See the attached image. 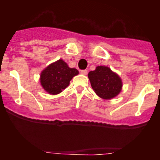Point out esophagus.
Masks as SVG:
<instances>
[{
  "label": "esophagus",
  "instance_id": "34e87169",
  "mask_svg": "<svg viewBox=\"0 0 160 160\" xmlns=\"http://www.w3.org/2000/svg\"><path fill=\"white\" fill-rule=\"evenodd\" d=\"M80 73L83 74V75H86L88 73V70H80Z\"/></svg>",
  "mask_w": 160,
  "mask_h": 160
}]
</instances>
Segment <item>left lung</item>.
Returning <instances> with one entry per match:
<instances>
[{
	"label": "left lung",
	"mask_w": 160,
	"mask_h": 160,
	"mask_svg": "<svg viewBox=\"0 0 160 160\" xmlns=\"http://www.w3.org/2000/svg\"><path fill=\"white\" fill-rule=\"evenodd\" d=\"M95 93L103 99H111L120 93L122 83L120 77L107 67H98L88 73Z\"/></svg>",
	"instance_id": "obj_1"
}]
</instances>
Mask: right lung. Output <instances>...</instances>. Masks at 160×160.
I'll return each mask as SVG.
<instances>
[{
  "label": "right lung",
  "instance_id": "obj_1",
  "mask_svg": "<svg viewBox=\"0 0 160 160\" xmlns=\"http://www.w3.org/2000/svg\"><path fill=\"white\" fill-rule=\"evenodd\" d=\"M79 73L77 69L70 68L62 59L56 61L42 72L40 82L50 94H57L69 86L74 76Z\"/></svg>",
  "mask_w": 160,
  "mask_h": 160
}]
</instances>
